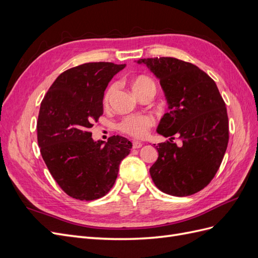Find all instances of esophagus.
Listing matches in <instances>:
<instances>
[{"label":"esophagus","instance_id":"1","mask_svg":"<svg viewBox=\"0 0 258 258\" xmlns=\"http://www.w3.org/2000/svg\"><path fill=\"white\" fill-rule=\"evenodd\" d=\"M142 145H143V143H141V142L132 141V147L134 148H140V147H142Z\"/></svg>","mask_w":258,"mask_h":258}]
</instances>
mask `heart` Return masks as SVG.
<instances>
[{"instance_id": "heart-1", "label": "heart", "mask_w": 258, "mask_h": 258, "mask_svg": "<svg viewBox=\"0 0 258 258\" xmlns=\"http://www.w3.org/2000/svg\"><path fill=\"white\" fill-rule=\"evenodd\" d=\"M132 90L135 91L136 95H139L145 90H156V85L152 79L148 76H138L131 82ZM114 90L113 86L108 87L104 95V102H107L108 99L112 96ZM153 117L146 114H138V115H129L123 117V118L117 123V129L122 134L130 136L132 138L142 139L146 137L150 132L151 128L154 126Z\"/></svg>"}]
</instances>
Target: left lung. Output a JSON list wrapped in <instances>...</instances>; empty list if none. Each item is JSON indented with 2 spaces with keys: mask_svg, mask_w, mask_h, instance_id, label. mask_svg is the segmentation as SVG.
Listing matches in <instances>:
<instances>
[{
  "mask_svg": "<svg viewBox=\"0 0 258 258\" xmlns=\"http://www.w3.org/2000/svg\"><path fill=\"white\" fill-rule=\"evenodd\" d=\"M158 77L169 104L157 132L170 138L156 148L154 184L171 196H190L212 181L228 145V116L211 77L189 62L160 57L140 59ZM181 140V146L173 142Z\"/></svg>",
  "mask_w": 258,
  "mask_h": 258,
  "instance_id": "left-lung-1",
  "label": "left lung"
}]
</instances>
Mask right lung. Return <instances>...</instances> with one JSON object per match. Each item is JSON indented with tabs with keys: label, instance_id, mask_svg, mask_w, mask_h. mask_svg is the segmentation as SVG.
<instances>
[{
	"label": "right lung",
	"instance_id": "add662e5",
	"mask_svg": "<svg viewBox=\"0 0 258 258\" xmlns=\"http://www.w3.org/2000/svg\"><path fill=\"white\" fill-rule=\"evenodd\" d=\"M126 64L89 62L67 70L50 86L40 107L37 143L54 181L70 197L96 200L110 191L120 161L132 147L113 136L95 142L90 128L103 114V96Z\"/></svg>",
	"mask_w": 258,
	"mask_h": 258
}]
</instances>
